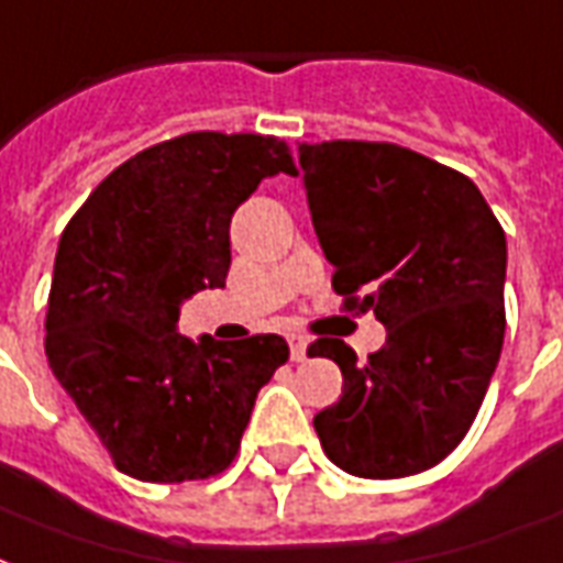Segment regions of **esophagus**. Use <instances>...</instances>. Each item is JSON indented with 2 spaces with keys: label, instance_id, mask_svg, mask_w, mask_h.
<instances>
[{
  "label": "esophagus",
  "instance_id": "1",
  "mask_svg": "<svg viewBox=\"0 0 563 563\" xmlns=\"http://www.w3.org/2000/svg\"><path fill=\"white\" fill-rule=\"evenodd\" d=\"M286 340H289V355H292V361H303L307 357V336L289 334Z\"/></svg>",
  "mask_w": 563,
  "mask_h": 563
}]
</instances>
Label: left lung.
I'll list each match as a JSON object with an SVG mask.
<instances>
[{"label": "left lung", "mask_w": 563, "mask_h": 563, "mask_svg": "<svg viewBox=\"0 0 563 563\" xmlns=\"http://www.w3.org/2000/svg\"><path fill=\"white\" fill-rule=\"evenodd\" d=\"M303 187L345 310H373L366 361L334 336L343 397L313 418L328 460L369 481L439 465L472 430L504 345L507 241L472 178L397 143L298 145Z\"/></svg>", "instance_id": "8db88e82"}]
</instances>
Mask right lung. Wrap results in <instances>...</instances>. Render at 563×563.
<instances>
[{"mask_svg": "<svg viewBox=\"0 0 563 563\" xmlns=\"http://www.w3.org/2000/svg\"><path fill=\"white\" fill-rule=\"evenodd\" d=\"M280 173L298 169L277 136L181 133L115 166L62 232L44 352L119 472H227L256 394L289 361L280 334H178V303L227 286L235 208Z\"/></svg>", "mask_w": 563, "mask_h": 563, "instance_id": "1", "label": "right lung"}]
</instances>
